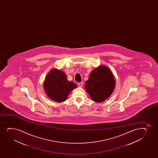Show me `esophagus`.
Returning a JSON list of instances; mask_svg holds the SVG:
<instances>
[{
	"label": "esophagus",
	"instance_id": "esophagus-1",
	"mask_svg": "<svg viewBox=\"0 0 158 158\" xmlns=\"http://www.w3.org/2000/svg\"><path fill=\"white\" fill-rule=\"evenodd\" d=\"M78 85L79 87H82V85H83V83H82V82H80V83H78Z\"/></svg>",
	"mask_w": 158,
	"mask_h": 158
}]
</instances>
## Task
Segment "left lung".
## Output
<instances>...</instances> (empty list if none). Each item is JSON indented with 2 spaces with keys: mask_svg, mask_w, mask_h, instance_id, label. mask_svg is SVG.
<instances>
[{
  "mask_svg": "<svg viewBox=\"0 0 158 158\" xmlns=\"http://www.w3.org/2000/svg\"><path fill=\"white\" fill-rule=\"evenodd\" d=\"M115 86V80L112 72L104 65L91 72L84 85L91 99L98 103H101L109 98Z\"/></svg>",
  "mask_w": 158,
  "mask_h": 158,
  "instance_id": "left-lung-1",
  "label": "left lung"
}]
</instances>
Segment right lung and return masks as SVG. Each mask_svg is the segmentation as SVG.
I'll return each instance as SVG.
<instances>
[{
  "label": "right lung",
  "instance_id": "add662e5",
  "mask_svg": "<svg viewBox=\"0 0 158 158\" xmlns=\"http://www.w3.org/2000/svg\"><path fill=\"white\" fill-rule=\"evenodd\" d=\"M44 89L47 96L54 101L60 103L65 101L75 84L69 82L64 72L56 69H51L44 80Z\"/></svg>",
  "mask_w": 158,
  "mask_h": 158
}]
</instances>
